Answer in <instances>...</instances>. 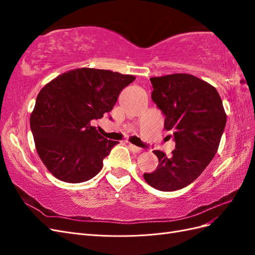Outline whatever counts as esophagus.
<instances>
[{"label": "esophagus", "mask_w": 255, "mask_h": 255, "mask_svg": "<svg viewBox=\"0 0 255 255\" xmlns=\"http://www.w3.org/2000/svg\"><path fill=\"white\" fill-rule=\"evenodd\" d=\"M128 148L130 149V151L134 152V153H141L142 152L141 148H139V146H136V145H134L132 143L128 144Z\"/></svg>", "instance_id": "34e87169"}]
</instances>
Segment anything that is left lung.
<instances>
[{
	"instance_id": "1",
	"label": "left lung",
	"mask_w": 255,
	"mask_h": 255,
	"mask_svg": "<svg viewBox=\"0 0 255 255\" xmlns=\"http://www.w3.org/2000/svg\"><path fill=\"white\" fill-rule=\"evenodd\" d=\"M150 81L151 98L165 115V128L173 133L175 149L171 157L153 151L158 166L143 177L155 189L179 190L194 182L214 158L227 115L218 91L197 76L174 73Z\"/></svg>"
}]
</instances>
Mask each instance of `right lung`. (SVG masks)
Wrapping results in <instances>:
<instances>
[{
    "label": "right lung",
    "mask_w": 255,
    "mask_h": 255,
    "mask_svg": "<svg viewBox=\"0 0 255 255\" xmlns=\"http://www.w3.org/2000/svg\"><path fill=\"white\" fill-rule=\"evenodd\" d=\"M134 80V75L81 68L58 75L40 90L30 129L38 155L54 176L82 183L100 172L119 142L100 135L91 121L110 113Z\"/></svg>",
    "instance_id": "right-lung-1"
}]
</instances>
